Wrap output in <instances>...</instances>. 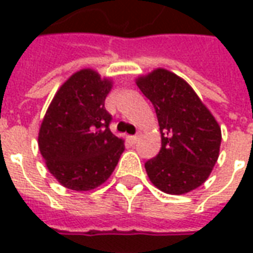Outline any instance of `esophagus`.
<instances>
[{"label":"esophagus","instance_id":"obj_1","mask_svg":"<svg viewBox=\"0 0 253 253\" xmlns=\"http://www.w3.org/2000/svg\"><path fill=\"white\" fill-rule=\"evenodd\" d=\"M138 139H139V134H137V135H132V137H131L132 143H137Z\"/></svg>","mask_w":253,"mask_h":253}]
</instances>
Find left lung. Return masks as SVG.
<instances>
[{
  "label": "left lung",
  "mask_w": 253,
  "mask_h": 253,
  "mask_svg": "<svg viewBox=\"0 0 253 253\" xmlns=\"http://www.w3.org/2000/svg\"><path fill=\"white\" fill-rule=\"evenodd\" d=\"M156 111L161 131L159 154L145 163L150 181L181 195L202 186L215 165L221 127L194 89L173 73L157 69L137 80Z\"/></svg>",
  "instance_id": "left-lung-1"
}]
</instances>
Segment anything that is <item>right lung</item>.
I'll return each instance as SVG.
<instances>
[{"label": "right lung", "mask_w": 253, "mask_h": 253, "mask_svg": "<svg viewBox=\"0 0 253 253\" xmlns=\"http://www.w3.org/2000/svg\"><path fill=\"white\" fill-rule=\"evenodd\" d=\"M110 80L90 69L74 73L59 88L39 130V150L51 175L74 191L93 190L115 169L123 139L110 130L104 101Z\"/></svg>", "instance_id": "1"}]
</instances>
